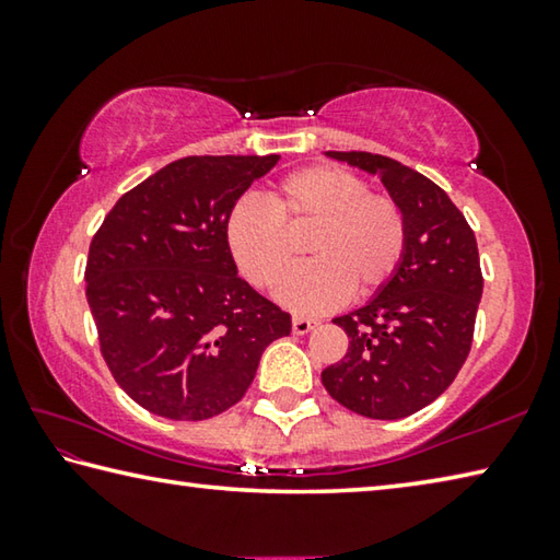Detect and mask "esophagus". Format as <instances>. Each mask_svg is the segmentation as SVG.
Here are the masks:
<instances>
[{
	"instance_id": "34e87169",
	"label": "esophagus",
	"mask_w": 560,
	"mask_h": 560,
	"mask_svg": "<svg viewBox=\"0 0 560 560\" xmlns=\"http://www.w3.org/2000/svg\"><path fill=\"white\" fill-rule=\"evenodd\" d=\"M314 326H316V320L306 318V316H293V320H291V330L296 336L308 334V330H314Z\"/></svg>"
}]
</instances>
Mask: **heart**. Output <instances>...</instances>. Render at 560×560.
<instances>
[{"label": "heart", "mask_w": 560, "mask_h": 560, "mask_svg": "<svg viewBox=\"0 0 560 560\" xmlns=\"http://www.w3.org/2000/svg\"><path fill=\"white\" fill-rule=\"evenodd\" d=\"M236 267L257 289L287 277L308 236L306 267L283 283L281 301L301 314L365 299L393 279L405 254L407 224L393 197L373 195L350 170L311 165L296 170L257 200L236 202L224 224Z\"/></svg>", "instance_id": "heart-1"}]
</instances>
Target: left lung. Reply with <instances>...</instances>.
<instances>
[{"instance_id": "1", "label": "left lung", "mask_w": 560, "mask_h": 560, "mask_svg": "<svg viewBox=\"0 0 560 560\" xmlns=\"http://www.w3.org/2000/svg\"><path fill=\"white\" fill-rule=\"evenodd\" d=\"M381 175L407 224L393 279L363 308L334 318L348 350L320 373L328 395L371 420H400L447 390L469 355L485 289L471 226L447 192L393 158L328 150Z\"/></svg>"}]
</instances>
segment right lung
<instances>
[{
  "label": "right lung",
  "instance_id": "1",
  "mask_svg": "<svg viewBox=\"0 0 560 560\" xmlns=\"http://www.w3.org/2000/svg\"><path fill=\"white\" fill-rule=\"evenodd\" d=\"M279 155H192L113 205L93 234L86 299L101 355L148 412L210 420L249 390L261 353L291 316L254 291L224 224Z\"/></svg>",
  "mask_w": 560,
  "mask_h": 560
}]
</instances>
